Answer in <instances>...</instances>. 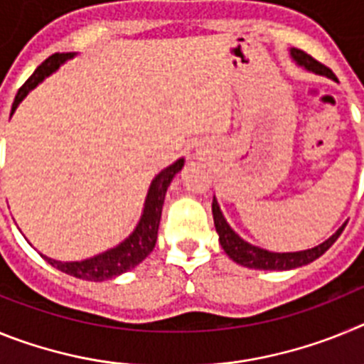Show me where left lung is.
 <instances>
[{
    "label": "left lung",
    "mask_w": 364,
    "mask_h": 364,
    "mask_svg": "<svg viewBox=\"0 0 364 364\" xmlns=\"http://www.w3.org/2000/svg\"><path fill=\"white\" fill-rule=\"evenodd\" d=\"M290 54L297 65L304 67V69L311 70V73L315 74H323V76L336 80V74H333L332 70L328 69L326 65H323V63L317 62V60H314V58H311L310 54L304 53V50L291 49ZM211 210H213L215 228H217L218 242H220L222 250H224V252L228 253V257H230L231 260H235L237 264L255 269H294L299 268V266L310 264L315 259H319V257L326 252L328 247L332 246V244L339 239V235L343 233V230H345L346 226V224H343L330 239H326L323 244H319V246L311 247V250L294 253H273L240 239L239 235L235 233V231L231 230L230 224L226 222V218L222 215L220 208H218V202L215 197L213 204H211Z\"/></svg>",
    "instance_id": "8db88e82"
}]
</instances>
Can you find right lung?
Segmentation results:
<instances>
[{
	"label": "right lung",
	"mask_w": 364,
	"mask_h": 364,
	"mask_svg": "<svg viewBox=\"0 0 364 364\" xmlns=\"http://www.w3.org/2000/svg\"><path fill=\"white\" fill-rule=\"evenodd\" d=\"M76 56V53H56L53 56H49L38 67L34 73H32L31 78L21 85V89L18 91L14 98V104H12L11 117L14 114V111L18 109V105L21 104V100L28 95V92L38 85V83L43 82L47 76L54 73L60 65L70 60V58ZM184 167V159H178L175 164H171L169 167H166L164 171H160L159 175L154 176L153 182L149 186V191H147L146 204H144L142 217L138 220L136 228H134L133 233L120 242L118 246L111 247L107 252L100 253V255L91 257V259L85 260H76V262H62V260H54L50 257H43L50 266H54L60 272L67 273V275H73L76 279H83V281H107V279L118 277L122 273L129 272L134 266H138L153 252L154 244H156V235H159V226H160V217H162V205L164 198H166V191L171 184L173 176Z\"/></svg>",
	"instance_id": "1"
}]
</instances>
